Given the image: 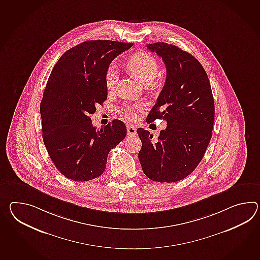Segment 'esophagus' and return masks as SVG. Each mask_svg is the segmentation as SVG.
Returning a JSON list of instances; mask_svg holds the SVG:
<instances>
[{"label":"esophagus","mask_w":260,"mask_h":260,"mask_svg":"<svg viewBox=\"0 0 260 260\" xmlns=\"http://www.w3.org/2000/svg\"><path fill=\"white\" fill-rule=\"evenodd\" d=\"M127 135H129V136H134V135L137 134L136 128H135V127H133V125H128L127 126Z\"/></svg>","instance_id":"esophagus-1"}]
</instances>
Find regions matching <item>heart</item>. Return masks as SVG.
<instances>
[{
    "label": "heart",
    "mask_w": 260,
    "mask_h": 260,
    "mask_svg": "<svg viewBox=\"0 0 260 260\" xmlns=\"http://www.w3.org/2000/svg\"><path fill=\"white\" fill-rule=\"evenodd\" d=\"M127 68L136 77H138L144 85H151L156 79L158 73V64L156 58L148 53L139 52L134 54L127 59ZM118 79V73L116 64L111 63L107 67L104 75L105 86L111 90L116 87ZM144 104H126L122 107L119 113L127 120H135L137 114L144 111Z\"/></svg>",
    "instance_id": "obj_1"
}]
</instances>
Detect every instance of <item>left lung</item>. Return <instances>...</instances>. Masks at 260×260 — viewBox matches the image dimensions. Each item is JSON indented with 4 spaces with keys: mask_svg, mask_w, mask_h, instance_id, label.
I'll list each match as a JSON object with an SVG mask.
<instances>
[{
    "mask_svg": "<svg viewBox=\"0 0 260 260\" xmlns=\"http://www.w3.org/2000/svg\"><path fill=\"white\" fill-rule=\"evenodd\" d=\"M146 47L161 57L167 71L146 122L163 119L167 127L156 141L148 131L139 127V160L149 179L173 183L188 176L202 161L212 137L214 97L205 70L191 54L163 42Z\"/></svg>",
    "mask_w": 260,
    "mask_h": 260,
    "instance_id": "obj_1",
    "label": "left lung"
}]
</instances>
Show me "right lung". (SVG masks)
<instances>
[{"label":"right lung","mask_w":260,"mask_h":260,"mask_svg":"<svg viewBox=\"0 0 260 260\" xmlns=\"http://www.w3.org/2000/svg\"><path fill=\"white\" fill-rule=\"evenodd\" d=\"M133 46L110 40L81 43L64 53L49 75L40 104L43 140L68 179L84 182L102 175L110 150L126 137L121 120L97 129L90 115L107 99V67Z\"/></svg>","instance_id":"1"}]
</instances>
